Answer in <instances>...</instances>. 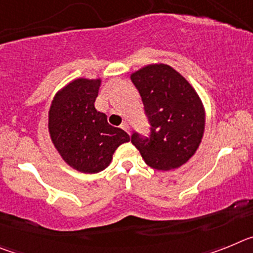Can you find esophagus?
<instances>
[{"label":"esophagus","instance_id":"1","mask_svg":"<svg viewBox=\"0 0 253 253\" xmlns=\"http://www.w3.org/2000/svg\"><path fill=\"white\" fill-rule=\"evenodd\" d=\"M122 129H124V130L126 131V133H129V131H130V126H129V124L126 122L123 123V124H122Z\"/></svg>","mask_w":253,"mask_h":253}]
</instances>
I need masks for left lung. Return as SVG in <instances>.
<instances>
[{
  "label": "left lung",
  "mask_w": 253,
  "mask_h": 253,
  "mask_svg": "<svg viewBox=\"0 0 253 253\" xmlns=\"http://www.w3.org/2000/svg\"><path fill=\"white\" fill-rule=\"evenodd\" d=\"M151 124L149 137L133 133L131 143L158 171L178 169L202 143L205 110L194 87L167 64H148L130 76Z\"/></svg>",
  "instance_id": "obj_1"
}]
</instances>
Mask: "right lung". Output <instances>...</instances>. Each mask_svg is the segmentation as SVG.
<instances>
[{
    "instance_id": "1",
    "label": "right lung",
    "mask_w": 253,
    "mask_h": 253,
    "mask_svg": "<svg viewBox=\"0 0 253 253\" xmlns=\"http://www.w3.org/2000/svg\"><path fill=\"white\" fill-rule=\"evenodd\" d=\"M100 84V78L73 80L55 93L49 110L48 129L55 149L67 165L84 173L106 169L116 148L130 140L95 109Z\"/></svg>"
}]
</instances>
